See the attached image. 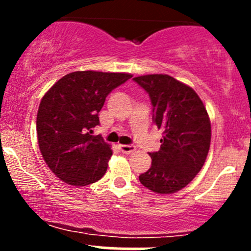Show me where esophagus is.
I'll list each match as a JSON object with an SVG mask.
<instances>
[{
  "label": "esophagus",
  "instance_id": "1",
  "mask_svg": "<svg viewBox=\"0 0 251 251\" xmlns=\"http://www.w3.org/2000/svg\"><path fill=\"white\" fill-rule=\"evenodd\" d=\"M119 148H120V151L125 154H130L136 151V147L131 146V144H119Z\"/></svg>",
  "mask_w": 251,
  "mask_h": 251
}]
</instances>
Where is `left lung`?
Returning a JSON list of instances; mask_svg holds the SVG:
<instances>
[{"instance_id": "8db88e82", "label": "left lung", "mask_w": 251, "mask_h": 251, "mask_svg": "<svg viewBox=\"0 0 251 251\" xmlns=\"http://www.w3.org/2000/svg\"><path fill=\"white\" fill-rule=\"evenodd\" d=\"M133 81L149 95L153 121L163 130L160 149L149 153L151 166L140 182L155 193H175L203 168L211 141L209 115L196 91L173 76L151 74Z\"/></svg>"}]
</instances>
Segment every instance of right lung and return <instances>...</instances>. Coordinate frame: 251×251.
Listing matches in <instances>:
<instances>
[{"label": "right lung", "mask_w": 251, "mask_h": 251, "mask_svg": "<svg viewBox=\"0 0 251 251\" xmlns=\"http://www.w3.org/2000/svg\"><path fill=\"white\" fill-rule=\"evenodd\" d=\"M132 77L126 73L74 72L58 80L42 97L36 118L42 158L52 173L75 187L104 176L113 151L100 136L98 113L114 88Z\"/></svg>", "instance_id": "add662e5"}]
</instances>
